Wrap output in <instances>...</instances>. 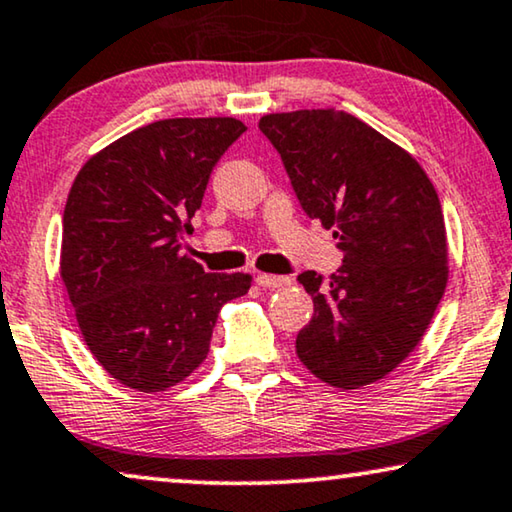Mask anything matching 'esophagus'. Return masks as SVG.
Instances as JSON below:
<instances>
[{"mask_svg": "<svg viewBox=\"0 0 512 512\" xmlns=\"http://www.w3.org/2000/svg\"><path fill=\"white\" fill-rule=\"evenodd\" d=\"M255 280L259 287H264V290H280V287L292 285L290 276H271V273H259Z\"/></svg>", "mask_w": 512, "mask_h": 512, "instance_id": "34e87169", "label": "esophagus"}]
</instances>
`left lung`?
I'll return each instance as SVG.
<instances>
[{
    "label": "left lung",
    "mask_w": 512,
    "mask_h": 512,
    "mask_svg": "<svg viewBox=\"0 0 512 512\" xmlns=\"http://www.w3.org/2000/svg\"><path fill=\"white\" fill-rule=\"evenodd\" d=\"M259 129L343 253L327 280L297 278L315 306L297 336L301 364L338 390L378 383L422 341L448 283L436 187L408 150L345 111L269 113Z\"/></svg>",
    "instance_id": "obj_1"
}]
</instances>
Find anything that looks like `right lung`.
Wrapping results in <instances>:
<instances>
[{
  "label": "right lung",
  "instance_id": "right-lung-1",
  "mask_svg": "<svg viewBox=\"0 0 512 512\" xmlns=\"http://www.w3.org/2000/svg\"><path fill=\"white\" fill-rule=\"evenodd\" d=\"M246 129L236 118L157 120L74 178L60 278L92 357L129 390L183 383L208 355L220 308L250 290V273H206L181 253L215 162Z\"/></svg>",
  "mask_w": 512,
  "mask_h": 512
}]
</instances>
